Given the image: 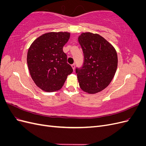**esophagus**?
I'll list each match as a JSON object with an SVG mask.
<instances>
[{
  "label": "esophagus",
  "instance_id": "34e87169",
  "mask_svg": "<svg viewBox=\"0 0 146 146\" xmlns=\"http://www.w3.org/2000/svg\"><path fill=\"white\" fill-rule=\"evenodd\" d=\"M71 66H72V68L73 70H75V64H72L71 65Z\"/></svg>",
  "mask_w": 146,
  "mask_h": 146
}]
</instances>
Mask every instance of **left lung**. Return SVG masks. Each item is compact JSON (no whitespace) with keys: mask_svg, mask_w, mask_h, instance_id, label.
Returning <instances> with one entry per match:
<instances>
[{"mask_svg":"<svg viewBox=\"0 0 146 146\" xmlns=\"http://www.w3.org/2000/svg\"><path fill=\"white\" fill-rule=\"evenodd\" d=\"M84 55L83 66L76 69L79 85L89 94H95L107 88L117 67L114 47L97 33H82L78 38Z\"/></svg>","mask_w":146,"mask_h":146,"instance_id":"1","label":"left lung"}]
</instances>
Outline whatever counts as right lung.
Here are the masks:
<instances>
[{
    "mask_svg": "<svg viewBox=\"0 0 146 146\" xmlns=\"http://www.w3.org/2000/svg\"><path fill=\"white\" fill-rule=\"evenodd\" d=\"M69 37V32H48L30 45L27 57L29 70L35 83L42 91L60 90L68 75L73 72L63 50Z\"/></svg>",
    "mask_w": 146,
    "mask_h": 146,
    "instance_id": "obj_1",
    "label": "right lung"
}]
</instances>
